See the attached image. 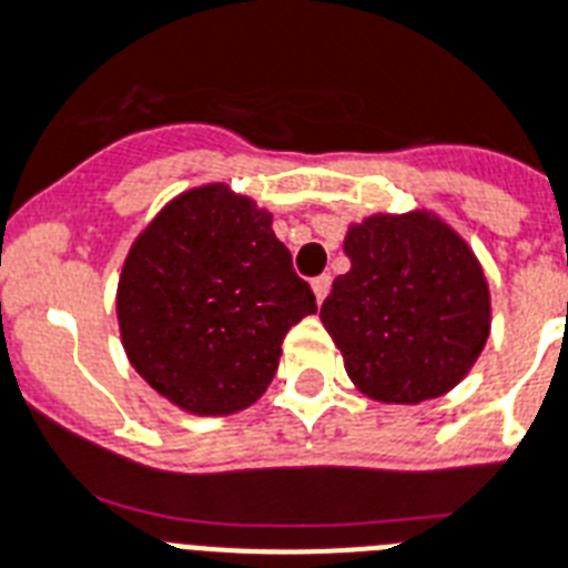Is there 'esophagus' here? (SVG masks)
I'll list each match as a JSON object with an SVG mask.
<instances>
[{"mask_svg": "<svg viewBox=\"0 0 568 568\" xmlns=\"http://www.w3.org/2000/svg\"><path fill=\"white\" fill-rule=\"evenodd\" d=\"M329 288H332V276L329 274H321V276H315V280H312V292H315L317 303H324L326 294H329Z\"/></svg>", "mask_w": 568, "mask_h": 568, "instance_id": "34e87169", "label": "esophagus"}]
</instances>
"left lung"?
<instances>
[{"label": "left lung", "mask_w": 568, "mask_h": 568, "mask_svg": "<svg viewBox=\"0 0 568 568\" xmlns=\"http://www.w3.org/2000/svg\"><path fill=\"white\" fill-rule=\"evenodd\" d=\"M321 321L349 379L379 403L417 405L455 388L490 335V292L467 247L426 212L373 215L344 239Z\"/></svg>", "instance_id": "obj_1"}]
</instances>
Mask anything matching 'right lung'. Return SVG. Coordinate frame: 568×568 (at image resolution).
Segmentation results:
<instances>
[{"instance_id":"obj_1","label":"right lung","mask_w":568,"mask_h":568,"mask_svg":"<svg viewBox=\"0 0 568 568\" xmlns=\"http://www.w3.org/2000/svg\"><path fill=\"white\" fill-rule=\"evenodd\" d=\"M116 312L128 358L156 394L192 414H233L265 394L285 332L317 303L268 212L204 186L133 242Z\"/></svg>"}]
</instances>
